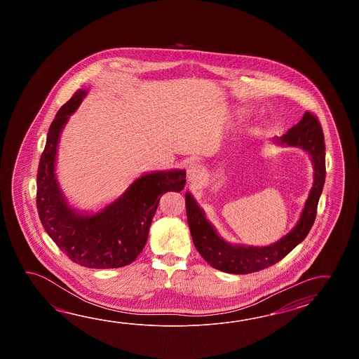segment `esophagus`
<instances>
[{
	"label": "esophagus",
	"instance_id": "obj_1",
	"mask_svg": "<svg viewBox=\"0 0 359 359\" xmlns=\"http://www.w3.org/2000/svg\"><path fill=\"white\" fill-rule=\"evenodd\" d=\"M201 177H203V168H201V165H200L198 163H196V161L190 163L189 167H187V180H189V182H198Z\"/></svg>",
	"mask_w": 359,
	"mask_h": 359
}]
</instances>
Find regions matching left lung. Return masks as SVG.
<instances>
[{"label": "left lung", "mask_w": 359, "mask_h": 359, "mask_svg": "<svg viewBox=\"0 0 359 359\" xmlns=\"http://www.w3.org/2000/svg\"><path fill=\"white\" fill-rule=\"evenodd\" d=\"M275 141L281 145L302 147L311 155L314 169L312 190L305 201L300 219L286 236L275 244L259 248L226 243L206 219L203 209L190 192H186V214L192 241L200 255L215 269L233 275H248L271 267L300 244L312 229L326 178V153L320 123L316 115L306 111L297 126Z\"/></svg>", "instance_id": "left-lung-1"}]
</instances>
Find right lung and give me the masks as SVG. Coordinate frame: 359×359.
Here are the masks:
<instances>
[{"mask_svg": "<svg viewBox=\"0 0 359 359\" xmlns=\"http://www.w3.org/2000/svg\"><path fill=\"white\" fill-rule=\"evenodd\" d=\"M86 95V90H78L60 107L48 128L37 172V210L48 236L69 259L87 268L124 267L142 252L161 195L182 191L186 172L172 169L147 173L99 213L76 212L61 192L55 163L61 130Z\"/></svg>", "mask_w": 359, "mask_h": 359, "instance_id": "add662e5", "label": "right lung"}]
</instances>
